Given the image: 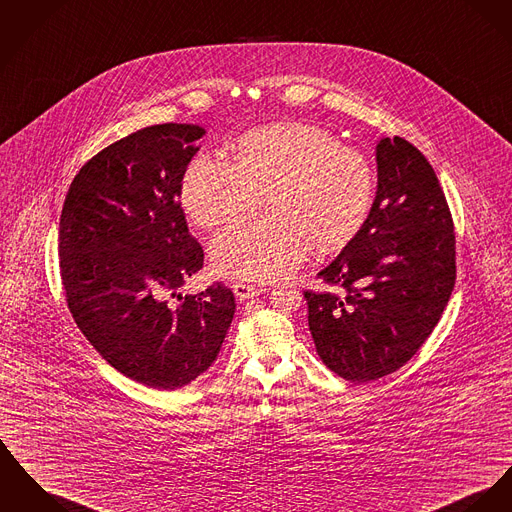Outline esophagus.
I'll use <instances>...</instances> for the list:
<instances>
[{
    "instance_id": "1",
    "label": "esophagus",
    "mask_w": 512,
    "mask_h": 512,
    "mask_svg": "<svg viewBox=\"0 0 512 512\" xmlns=\"http://www.w3.org/2000/svg\"><path fill=\"white\" fill-rule=\"evenodd\" d=\"M233 291H235L239 301H244V299H252L256 295H262L266 291V287H262V285H248V283H235Z\"/></svg>"
}]
</instances>
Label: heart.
Segmentation results:
<instances>
[{
	"label": "heart",
	"mask_w": 512,
	"mask_h": 512,
	"mask_svg": "<svg viewBox=\"0 0 512 512\" xmlns=\"http://www.w3.org/2000/svg\"><path fill=\"white\" fill-rule=\"evenodd\" d=\"M182 205L202 229H215L266 200L272 215L248 217L211 242L215 270L272 281L297 270L312 246L345 248L365 227L375 172L355 147L310 122H277L242 136L233 163L196 157L182 178Z\"/></svg>",
	"instance_id": "b5f03b06"
}]
</instances>
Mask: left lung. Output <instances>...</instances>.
I'll list each match as a JSON object with an SVG mask.
<instances>
[{
	"label": "left lung",
	"mask_w": 512,
	"mask_h": 512,
	"mask_svg": "<svg viewBox=\"0 0 512 512\" xmlns=\"http://www.w3.org/2000/svg\"><path fill=\"white\" fill-rule=\"evenodd\" d=\"M376 165L365 227L318 273L326 289L305 291L320 359L351 382L404 367L439 324L456 281L454 221L425 155L404 137H382Z\"/></svg>",
	"instance_id": "1"
}]
</instances>
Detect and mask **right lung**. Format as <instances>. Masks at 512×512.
Masks as SVG:
<instances>
[{"mask_svg": "<svg viewBox=\"0 0 512 512\" xmlns=\"http://www.w3.org/2000/svg\"><path fill=\"white\" fill-rule=\"evenodd\" d=\"M202 136L200 126L159 124L114 141L75 174L60 217V277L77 328L116 371L159 390L211 367L237 310L221 281L176 295L204 266L180 204Z\"/></svg>", "mask_w": 512, "mask_h": 512, "instance_id": "add662e5", "label": "right lung"}]
</instances>
